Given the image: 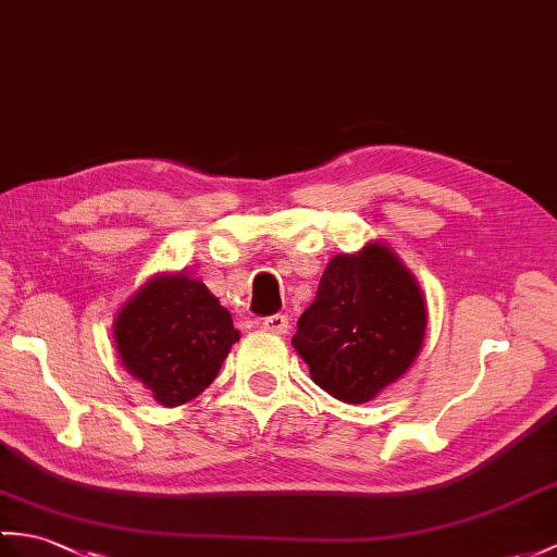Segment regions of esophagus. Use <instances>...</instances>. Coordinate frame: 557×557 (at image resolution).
<instances>
[{"instance_id": "esophagus-1", "label": "esophagus", "mask_w": 557, "mask_h": 557, "mask_svg": "<svg viewBox=\"0 0 557 557\" xmlns=\"http://www.w3.org/2000/svg\"><path fill=\"white\" fill-rule=\"evenodd\" d=\"M263 327H265L268 332H273V334H287V332H289V318L282 315V313L268 315V318L263 320Z\"/></svg>"}]
</instances>
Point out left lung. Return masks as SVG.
Masks as SVG:
<instances>
[{
  "mask_svg": "<svg viewBox=\"0 0 557 557\" xmlns=\"http://www.w3.org/2000/svg\"><path fill=\"white\" fill-rule=\"evenodd\" d=\"M426 306L410 270L382 242L334 256L292 346L310 377L344 404H366L418 358Z\"/></svg>",
  "mask_w": 557,
  "mask_h": 557,
  "instance_id": "obj_1",
  "label": "left lung"
}]
</instances>
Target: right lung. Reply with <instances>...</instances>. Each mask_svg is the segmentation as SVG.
I'll use <instances>...</instances> for the list:
<instances>
[{"label": "right lung", "mask_w": 557, "mask_h": 557, "mask_svg": "<svg viewBox=\"0 0 557 557\" xmlns=\"http://www.w3.org/2000/svg\"><path fill=\"white\" fill-rule=\"evenodd\" d=\"M113 339L123 368L173 408L215 380L239 332L201 280L175 273L151 277L125 301Z\"/></svg>", "instance_id": "obj_1"}]
</instances>
